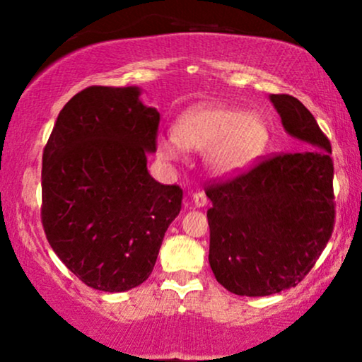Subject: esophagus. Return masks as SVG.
<instances>
[{"label": "esophagus", "instance_id": "1", "mask_svg": "<svg viewBox=\"0 0 362 362\" xmlns=\"http://www.w3.org/2000/svg\"><path fill=\"white\" fill-rule=\"evenodd\" d=\"M192 199H194V204L197 207H204L207 204V195L204 190H195Z\"/></svg>", "mask_w": 362, "mask_h": 362}]
</instances>
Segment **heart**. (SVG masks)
<instances>
[{
    "instance_id": "b5f03b06",
    "label": "heart",
    "mask_w": 362,
    "mask_h": 362,
    "mask_svg": "<svg viewBox=\"0 0 362 362\" xmlns=\"http://www.w3.org/2000/svg\"><path fill=\"white\" fill-rule=\"evenodd\" d=\"M269 146L265 120L242 109L223 105L187 110L175 132L160 134L156 149L167 161H180L185 149H207L206 161L218 173H236L255 163Z\"/></svg>"
}]
</instances>
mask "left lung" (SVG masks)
<instances>
[{
    "label": "left lung",
    "instance_id": "1",
    "mask_svg": "<svg viewBox=\"0 0 362 362\" xmlns=\"http://www.w3.org/2000/svg\"><path fill=\"white\" fill-rule=\"evenodd\" d=\"M271 100L286 131L306 149L262 158L206 189L213 202L211 269L238 296H269L300 284L335 224L330 141L298 98L271 95Z\"/></svg>",
    "mask_w": 362,
    "mask_h": 362
}]
</instances>
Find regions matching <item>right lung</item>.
<instances>
[{
    "instance_id": "1",
    "label": "right lung",
    "mask_w": 362,
    "mask_h": 362,
    "mask_svg": "<svg viewBox=\"0 0 362 362\" xmlns=\"http://www.w3.org/2000/svg\"><path fill=\"white\" fill-rule=\"evenodd\" d=\"M160 112L136 86H88L62 107L42 153L47 242L86 286L120 293L153 272L182 189L148 173Z\"/></svg>"
}]
</instances>
